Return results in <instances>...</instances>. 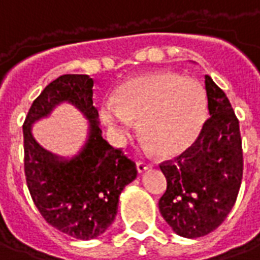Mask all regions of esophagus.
Returning a JSON list of instances; mask_svg holds the SVG:
<instances>
[{
  "mask_svg": "<svg viewBox=\"0 0 260 260\" xmlns=\"http://www.w3.org/2000/svg\"><path fill=\"white\" fill-rule=\"evenodd\" d=\"M136 168H138V172L139 173H142L145 170H148V169L152 168V163H148V161H143V160H138L136 161Z\"/></svg>",
  "mask_w": 260,
  "mask_h": 260,
  "instance_id": "1",
  "label": "esophagus"
}]
</instances>
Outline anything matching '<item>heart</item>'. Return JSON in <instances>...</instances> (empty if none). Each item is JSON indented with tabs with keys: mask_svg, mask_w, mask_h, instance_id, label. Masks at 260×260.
<instances>
[{
	"mask_svg": "<svg viewBox=\"0 0 260 260\" xmlns=\"http://www.w3.org/2000/svg\"><path fill=\"white\" fill-rule=\"evenodd\" d=\"M206 115L203 86L170 72L132 77L118 87L114 104L103 108V118L121 136L129 134V121L141 120V136L165 157L180 155L193 145Z\"/></svg>",
	"mask_w": 260,
	"mask_h": 260,
	"instance_id": "b5f03b06",
	"label": "heart"
}]
</instances>
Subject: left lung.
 <instances>
[{
  "mask_svg": "<svg viewBox=\"0 0 260 260\" xmlns=\"http://www.w3.org/2000/svg\"><path fill=\"white\" fill-rule=\"evenodd\" d=\"M210 118L190 148L174 160L161 161L168 187L159 210L173 231L204 237L224 222L235 204L244 173L239 121L230 100L206 76Z\"/></svg>",
  "mask_w": 260,
  "mask_h": 260,
  "instance_id": "8db88e82",
  "label": "left lung"
}]
</instances>
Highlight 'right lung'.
<instances>
[{"label":"right lung","mask_w":260,"mask_h":260,"mask_svg":"<svg viewBox=\"0 0 260 260\" xmlns=\"http://www.w3.org/2000/svg\"><path fill=\"white\" fill-rule=\"evenodd\" d=\"M94 80L87 74H63L32 103L22 125L23 169L30 197L49 225L77 239L101 235L115 219L119 194L135 180V161L101 136L99 111L92 105ZM69 101L90 121L86 146L72 161L42 149L30 125L57 104Z\"/></svg>","instance_id":"add662e5"}]
</instances>
